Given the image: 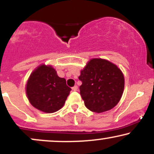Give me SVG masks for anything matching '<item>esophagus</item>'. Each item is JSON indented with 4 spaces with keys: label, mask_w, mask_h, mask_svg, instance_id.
Listing matches in <instances>:
<instances>
[{
    "label": "esophagus",
    "mask_w": 154,
    "mask_h": 154,
    "mask_svg": "<svg viewBox=\"0 0 154 154\" xmlns=\"http://www.w3.org/2000/svg\"><path fill=\"white\" fill-rule=\"evenodd\" d=\"M77 89H78V87H77V85H75L74 87H72V91H77Z\"/></svg>",
    "instance_id": "1"
}]
</instances>
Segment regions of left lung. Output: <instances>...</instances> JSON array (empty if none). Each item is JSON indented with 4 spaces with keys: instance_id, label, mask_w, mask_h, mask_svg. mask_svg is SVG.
Returning a JSON list of instances; mask_svg holds the SVG:
<instances>
[{
    "instance_id": "obj_1",
    "label": "left lung",
    "mask_w": 154,
    "mask_h": 154,
    "mask_svg": "<svg viewBox=\"0 0 154 154\" xmlns=\"http://www.w3.org/2000/svg\"><path fill=\"white\" fill-rule=\"evenodd\" d=\"M79 93L85 106L95 113L113 109L122 95L125 79L114 63L101 59H91L81 71Z\"/></svg>"
}]
</instances>
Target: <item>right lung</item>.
I'll return each instance as SVG.
<instances>
[{
	"mask_svg": "<svg viewBox=\"0 0 154 154\" xmlns=\"http://www.w3.org/2000/svg\"><path fill=\"white\" fill-rule=\"evenodd\" d=\"M72 89L51 66L41 65L31 74L26 91L32 105L45 113H54L63 106Z\"/></svg>",
	"mask_w": 154,
	"mask_h": 154,
	"instance_id": "add662e5",
	"label": "right lung"
}]
</instances>
